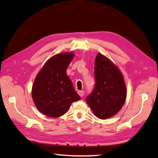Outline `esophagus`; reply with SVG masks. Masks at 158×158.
Instances as JSON below:
<instances>
[{
  "instance_id": "esophagus-1",
  "label": "esophagus",
  "mask_w": 158,
  "mask_h": 158,
  "mask_svg": "<svg viewBox=\"0 0 158 158\" xmlns=\"http://www.w3.org/2000/svg\"><path fill=\"white\" fill-rule=\"evenodd\" d=\"M78 94H79V95L80 96V97H82L83 95H84V91L83 90H81V91H79L78 92Z\"/></svg>"
}]
</instances>
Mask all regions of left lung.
<instances>
[{"label": "left lung", "instance_id": "8db88e82", "mask_svg": "<svg viewBox=\"0 0 158 158\" xmlns=\"http://www.w3.org/2000/svg\"><path fill=\"white\" fill-rule=\"evenodd\" d=\"M94 65L95 86L86 102L97 118H109L119 112L125 102L124 78L118 67L99 52Z\"/></svg>", "mask_w": 158, "mask_h": 158}]
</instances>
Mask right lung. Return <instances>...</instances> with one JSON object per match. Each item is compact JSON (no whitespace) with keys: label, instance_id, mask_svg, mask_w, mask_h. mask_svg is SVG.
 <instances>
[{"label":"right lung","instance_id":"right-lung-1","mask_svg":"<svg viewBox=\"0 0 158 158\" xmlns=\"http://www.w3.org/2000/svg\"><path fill=\"white\" fill-rule=\"evenodd\" d=\"M74 55L73 52H63L51 57L35 77L32 98L38 110L46 116H62L73 102L80 99L66 74Z\"/></svg>","mask_w":158,"mask_h":158}]
</instances>
